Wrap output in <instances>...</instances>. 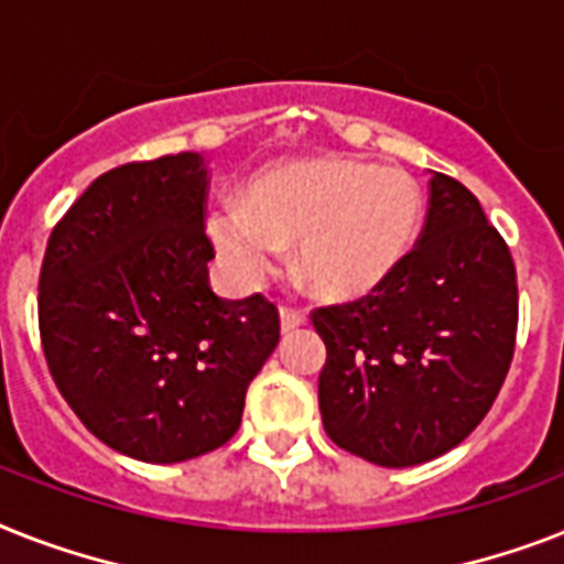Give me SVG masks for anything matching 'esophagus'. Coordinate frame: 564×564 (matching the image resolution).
<instances>
[{
  "instance_id": "34e87169",
  "label": "esophagus",
  "mask_w": 564,
  "mask_h": 564,
  "mask_svg": "<svg viewBox=\"0 0 564 564\" xmlns=\"http://www.w3.org/2000/svg\"><path fill=\"white\" fill-rule=\"evenodd\" d=\"M304 324H306V315L301 313V310H295V306H281V329H283V333L304 327Z\"/></svg>"
}]
</instances>
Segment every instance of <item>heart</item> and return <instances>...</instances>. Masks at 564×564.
I'll use <instances>...</instances> for the list:
<instances>
[{
	"label": "heart",
	"instance_id": "b5f03b06",
	"mask_svg": "<svg viewBox=\"0 0 564 564\" xmlns=\"http://www.w3.org/2000/svg\"><path fill=\"white\" fill-rule=\"evenodd\" d=\"M423 210V191L400 167L322 155L251 178L242 203L210 210L205 231L237 281L269 278L295 242L297 281L324 301H354L402 267Z\"/></svg>",
	"mask_w": 564,
	"mask_h": 564
}]
</instances>
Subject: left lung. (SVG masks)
<instances>
[{
    "instance_id": "left-lung-1",
    "label": "left lung",
    "mask_w": 564,
    "mask_h": 564,
    "mask_svg": "<svg viewBox=\"0 0 564 564\" xmlns=\"http://www.w3.org/2000/svg\"><path fill=\"white\" fill-rule=\"evenodd\" d=\"M429 214L402 267L370 295L322 306L318 409L329 441L402 469L466 441L516 350L519 286L505 237L457 178L432 173Z\"/></svg>"
}]
</instances>
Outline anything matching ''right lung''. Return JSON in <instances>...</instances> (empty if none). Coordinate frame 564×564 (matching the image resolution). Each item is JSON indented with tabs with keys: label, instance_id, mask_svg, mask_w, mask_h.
Masks as SVG:
<instances>
[{
	"label": "right lung",
	"instance_id": "add662e5",
	"mask_svg": "<svg viewBox=\"0 0 564 564\" xmlns=\"http://www.w3.org/2000/svg\"><path fill=\"white\" fill-rule=\"evenodd\" d=\"M205 194L199 153L121 164L54 226L40 269V338L63 400L144 464L231 441L281 338L267 297L210 290Z\"/></svg>",
	"mask_w": 564,
	"mask_h": 564
}]
</instances>
